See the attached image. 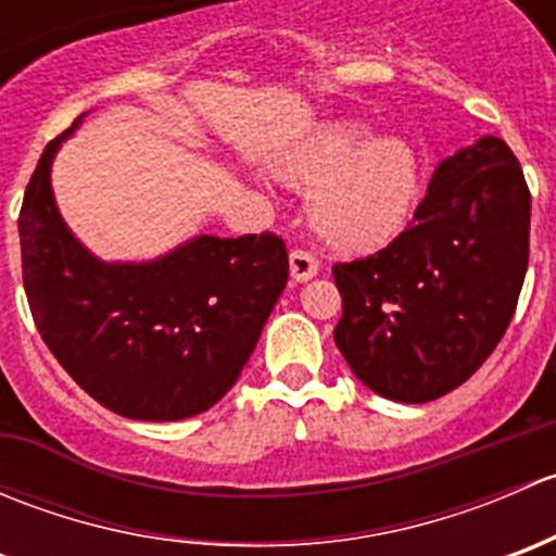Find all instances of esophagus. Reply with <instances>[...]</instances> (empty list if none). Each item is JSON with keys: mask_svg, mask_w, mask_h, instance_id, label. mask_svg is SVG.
Here are the masks:
<instances>
[{"mask_svg": "<svg viewBox=\"0 0 556 556\" xmlns=\"http://www.w3.org/2000/svg\"><path fill=\"white\" fill-rule=\"evenodd\" d=\"M317 271H319L317 257L304 250L290 252V277H293V282H309L312 277H317Z\"/></svg>", "mask_w": 556, "mask_h": 556, "instance_id": "esophagus-1", "label": "esophagus"}]
</instances>
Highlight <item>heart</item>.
<instances>
[{"label": "heart", "instance_id": "b5f03b06", "mask_svg": "<svg viewBox=\"0 0 556 556\" xmlns=\"http://www.w3.org/2000/svg\"><path fill=\"white\" fill-rule=\"evenodd\" d=\"M279 179L312 190L309 220L328 244L374 252L395 242L417 210L422 164L406 139L339 121L274 166Z\"/></svg>", "mask_w": 556, "mask_h": 556}]
</instances>
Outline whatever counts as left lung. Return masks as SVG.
I'll use <instances>...</instances> for the list:
<instances>
[{
    "label": "left lung",
    "instance_id": "8db88e82",
    "mask_svg": "<svg viewBox=\"0 0 556 556\" xmlns=\"http://www.w3.org/2000/svg\"><path fill=\"white\" fill-rule=\"evenodd\" d=\"M530 257V190L517 155L479 137L435 166L414 223L336 263L333 339L368 390L428 403L476 374L506 333Z\"/></svg>",
    "mask_w": 556,
    "mask_h": 556
}]
</instances>
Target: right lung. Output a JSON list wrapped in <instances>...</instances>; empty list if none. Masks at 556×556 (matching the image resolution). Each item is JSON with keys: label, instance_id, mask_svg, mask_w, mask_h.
<instances>
[{"label": "right lung", "instance_id": "obj_1", "mask_svg": "<svg viewBox=\"0 0 556 556\" xmlns=\"http://www.w3.org/2000/svg\"><path fill=\"white\" fill-rule=\"evenodd\" d=\"M45 148L18 217L24 288L39 336L64 371L110 412L177 422L215 406L250 361L288 285L274 233L188 239L153 261H102L72 233Z\"/></svg>", "mask_w": 556, "mask_h": 556}]
</instances>
